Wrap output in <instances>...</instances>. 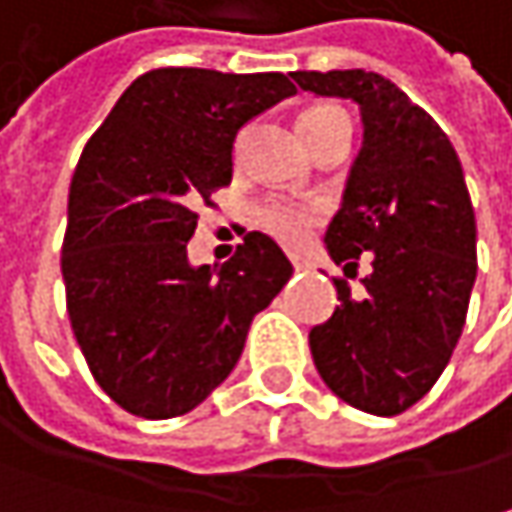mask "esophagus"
<instances>
[{"label":"esophagus","mask_w":512,"mask_h":512,"mask_svg":"<svg viewBox=\"0 0 512 512\" xmlns=\"http://www.w3.org/2000/svg\"><path fill=\"white\" fill-rule=\"evenodd\" d=\"M292 266H295V269H307V263H304V260H292Z\"/></svg>","instance_id":"obj_1"}]
</instances>
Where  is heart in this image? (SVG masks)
Returning <instances> with one entry per match:
<instances>
[{
    "label": "heart",
    "mask_w": 512,
    "mask_h": 512,
    "mask_svg": "<svg viewBox=\"0 0 512 512\" xmlns=\"http://www.w3.org/2000/svg\"><path fill=\"white\" fill-rule=\"evenodd\" d=\"M333 112H345L342 106H316L310 109L301 121H313V118H324ZM260 223L269 234H275L286 246H298L301 240H307L310 228L316 223V208L310 205H298V202H269L260 211Z\"/></svg>",
    "instance_id": "b5f03b06"
}]
</instances>
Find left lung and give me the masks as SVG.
Returning <instances> with one entry per match:
<instances>
[{"label": "left lung", "instance_id": "left-lung-1", "mask_svg": "<svg viewBox=\"0 0 512 512\" xmlns=\"http://www.w3.org/2000/svg\"><path fill=\"white\" fill-rule=\"evenodd\" d=\"M292 80L359 106L362 150L324 246L345 272L362 252L374 266L359 298L333 281L342 304L310 330L313 362L347 406L394 417L429 394L464 330L478 272L464 170L435 118L388 77L347 69Z\"/></svg>", "mask_w": 512, "mask_h": 512}]
</instances>
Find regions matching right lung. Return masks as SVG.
Listing matches in <instances>:
<instances>
[{
  "label": "right lung",
  "mask_w": 512,
  "mask_h": 512,
  "mask_svg": "<svg viewBox=\"0 0 512 512\" xmlns=\"http://www.w3.org/2000/svg\"><path fill=\"white\" fill-rule=\"evenodd\" d=\"M289 95L281 72L153 69L83 147L60 260L66 307L92 376L136 417L199 406L292 275L260 231L223 266L188 260L194 205L231 182L240 127Z\"/></svg>",
  "instance_id": "add662e5"
}]
</instances>
